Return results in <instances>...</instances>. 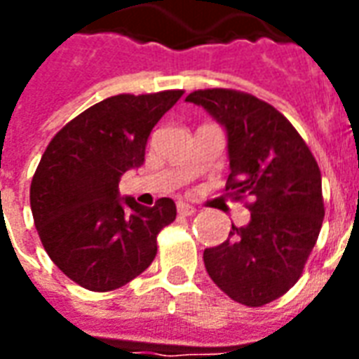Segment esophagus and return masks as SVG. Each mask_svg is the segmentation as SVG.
<instances>
[{"mask_svg": "<svg viewBox=\"0 0 359 359\" xmlns=\"http://www.w3.org/2000/svg\"><path fill=\"white\" fill-rule=\"evenodd\" d=\"M177 211H179L180 217H190V215H194L196 213V208L188 205V203H179V205H177Z\"/></svg>", "mask_w": 359, "mask_h": 359, "instance_id": "1", "label": "esophagus"}]
</instances>
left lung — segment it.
Here are the masks:
<instances>
[{"label": "left lung", "mask_w": 359, "mask_h": 359, "mask_svg": "<svg viewBox=\"0 0 359 359\" xmlns=\"http://www.w3.org/2000/svg\"><path fill=\"white\" fill-rule=\"evenodd\" d=\"M226 128V196L250 198V223L203 252L213 283L234 302L259 308L292 288L304 273L325 217L321 171L290 121L256 95L208 88L187 95Z\"/></svg>", "instance_id": "left-lung-1"}]
</instances>
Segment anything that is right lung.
I'll list each match as a JSON object with an SVG mask.
<instances>
[{"mask_svg": "<svg viewBox=\"0 0 359 359\" xmlns=\"http://www.w3.org/2000/svg\"><path fill=\"white\" fill-rule=\"evenodd\" d=\"M184 90L118 94L59 130L30 184L36 231L51 262L92 292L117 290L148 269L157 234L177 217L171 198L144 208L118 198V180L140 167L149 133Z\"/></svg>", "mask_w": 359, "mask_h": 359, "instance_id": "1", "label": "right lung"}]
</instances>
